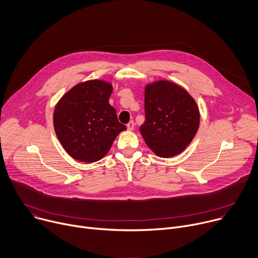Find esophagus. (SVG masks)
Segmentation results:
<instances>
[{
    "mask_svg": "<svg viewBox=\"0 0 258 258\" xmlns=\"http://www.w3.org/2000/svg\"><path fill=\"white\" fill-rule=\"evenodd\" d=\"M126 126H127V130H128V131H133L134 127H135V122H134L133 120H131V121L126 124Z\"/></svg>",
    "mask_w": 258,
    "mask_h": 258,
    "instance_id": "obj_1",
    "label": "esophagus"
}]
</instances>
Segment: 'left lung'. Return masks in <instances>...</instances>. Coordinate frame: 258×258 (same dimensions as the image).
Instances as JSON below:
<instances>
[{
    "instance_id": "obj_1",
    "label": "left lung",
    "mask_w": 258,
    "mask_h": 258,
    "mask_svg": "<svg viewBox=\"0 0 258 258\" xmlns=\"http://www.w3.org/2000/svg\"><path fill=\"white\" fill-rule=\"evenodd\" d=\"M200 125V110L183 87L159 80L145 87V122L140 132L159 157L178 155L190 144Z\"/></svg>"
}]
</instances>
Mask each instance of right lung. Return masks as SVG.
<instances>
[{
    "label": "right lung",
    "mask_w": 258,
    "mask_h": 258,
    "mask_svg": "<svg viewBox=\"0 0 258 258\" xmlns=\"http://www.w3.org/2000/svg\"><path fill=\"white\" fill-rule=\"evenodd\" d=\"M112 85L104 80L76 84L61 97L53 113V126L63 149L74 159L95 162L110 150L126 130L109 104Z\"/></svg>",
    "instance_id": "1"
}]
</instances>
